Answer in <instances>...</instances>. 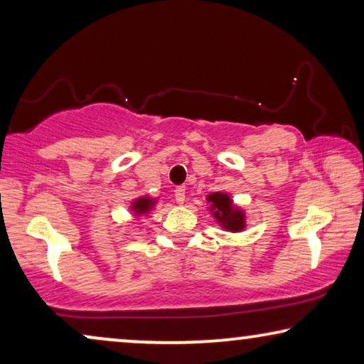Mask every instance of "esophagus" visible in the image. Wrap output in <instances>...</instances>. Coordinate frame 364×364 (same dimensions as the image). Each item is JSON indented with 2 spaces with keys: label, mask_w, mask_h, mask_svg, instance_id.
<instances>
[{
  "label": "esophagus",
  "mask_w": 364,
  "mask_h": 364,
  "mask_svg": "<svg viewBox=\"0 0 364 364\" xmlns=\"http://www.w3.org/2000/svg\"><path fill=\"white\" fill-rule=\"evenodd\" d=\"M176 200L178 205H183V203H186V187L176 188Z\"/></svg>",
  "instance_id": "34e87169"
}]
</instances>
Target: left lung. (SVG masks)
Listing matches in <instances>:
<instances>
[{"instance_id":"obj_1","label":"left lung","mask_w":364,"mask_h":364,"mask_svg":"<svg viewBox=\"0 0 364 364\" xmlns=\"http://www.w3.org/2000/svg\"><path fill=\"white\" fill-rule=\"evenodd\" d=\"M207 210L210 212L218 225L225 232L240 233L248 225V215L245 208L233 202L230 193L227 192H212L205 197Z\"/></svg>"}]
</instances>
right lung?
<instances>
[{"mask_svg": "<svg viewBox=\"0 0 364 364\" xmlns=\"http://www.w3.org/2000/svg\"><path fill=\"white\" fill-rule=\"evenodd\" d=\"M157 203H159L157 197H151L149 193H144V196L132 198L131 203H129V210H131V213L136 218L147 217L149 213L156 208Z\"/></svg>", "mask_w": 364, "mask_h": 364, "instance_id": "add662e5", "label": "right lung"}]
</instances>
